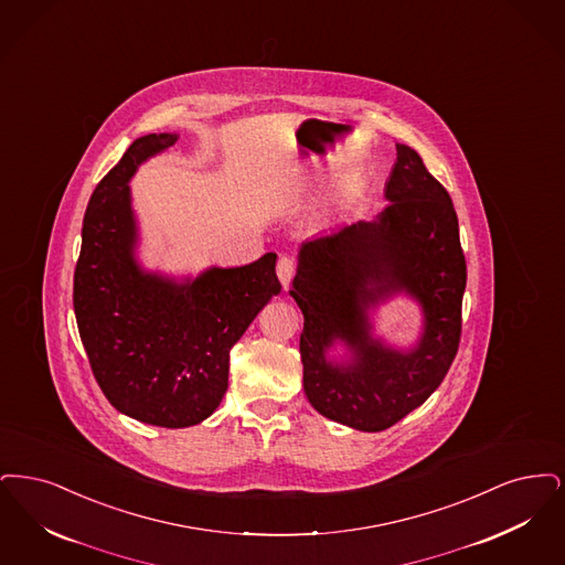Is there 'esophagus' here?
Wrapping results in <instances>:
<instances>
[{
	"instance_id": "34e87169",
	"label": "esophagus",
	"mask_w": 565,
	"mask_h": 565,
	"mask_svg": "<svg viewBox=\"0 0 565 565\" xmlns=\"http://www.w3.org/2000/svg\"><path fill=\"white\" fill-rule=\"evenodd\" d=\"M295 264L291 257H287V255H282L280 259H278V264H276V274H278V280H280V285L287 289L289 287V282H291V278H294Z\"/></svg>"
}]
</instances>
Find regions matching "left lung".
Returning a JSON list of instances; mask_svg holds the SVG:
<instances>
[{"label":"left lung","mask_w":565,"mask_h":565,"mask_svg":"<svg viewBox=\"0 0 565 565\" xmlns=\"http://www.w3.org/2000/svg\"><path fill=\"white\" fill-rule=\"evenodd\" d=\"M384 196L375 220L301 243L289 291L303 315V393L320 416L363 433L391 428L439 388L460 344L467 287L451 198L416 149L396 146ZM398 294L423 312L412 347L374 335L372 317Z\"/></svg>","instance_id":"8db88e82"}]
</instances>
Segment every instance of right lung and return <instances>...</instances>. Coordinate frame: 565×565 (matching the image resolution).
Listing matches in <instances>:
<instances>
[{"mask_svg":"<svg viewBox=\"0 0 565 565\" xmlns=\"http://www.w3.org/2000/svg\"><path fill=\"white\" fill-rule=\"evenodd\" d=\"M177 139H135L103 177L84 215L74 276L75 320L100 391L124 416L162 428L196 426L220 407L230 350L280 294L276 253L181 278L143 268L128 183Z\"/></svg>","mask_w":565,"mask_h":565,"instance_id":"add662e5","label":"right lung"}]
</instances>
